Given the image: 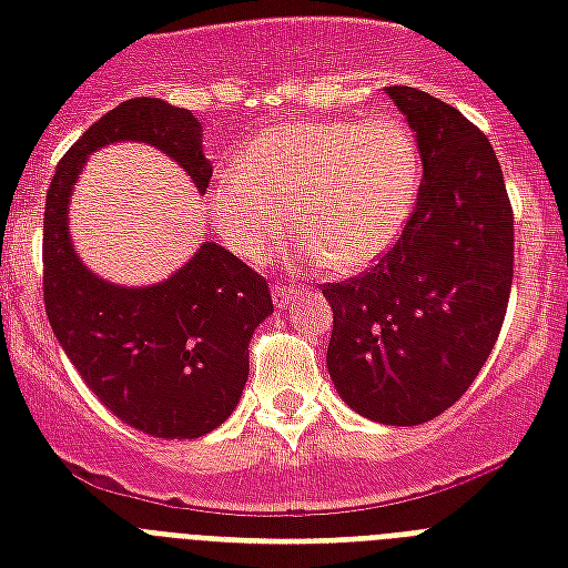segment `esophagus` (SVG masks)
<instances>
[{
    "label": "esophagus",
    "mask_w": 568,
    "mask_h": 568,
    "mask_svg": "<svg viewBox=\"0 0 568 568\" xmlns=\"http://www.w3.org/2000/svg\"><path fill=\"white\" fill-rule=\"evenodd\" d=\"M297 297H301V288H294V285H276L274 288L276 310H288Z\"/></svg>",
    "instance_id": "1"
}]
</instances>
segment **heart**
<instances>
[{
	"instance_id": "obj_1",
	"label": "heart",
	"mask_w": 568,
	"mask_h": 568,
	"mask_svg": "<svg viewBox=\"0 0 568 568\" xmlns=\"http://www.w3.org/2000/svg\"><path fill=\"white\" fill-rule=\"evenodd\" d=\"M418 189L422 146L400 118L285 120L214 176L209 212L223 244L247 262H265L294 223L297 265L356 274L395 247Z\"/></svg>"
}]
</instances>
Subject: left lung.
Returning a JSON list of instances; mask_svg holds the SVG:
<instances>
[{
	"instance_id": "left-lung-1",
	"label": "left lung",
	"mask_w": 568,
	"mask_h": 568,
	"mask_svg": "<svg viewBox=\"0 0 568 568\" xmlns=\"http://www.w3.org/2000/svg\"><path fill=\"white\" fill-rule=\"evenodd\" d=\"M422 146V189L395 247L321 288L333 306L327 368L354 413L413 427L475 383L513 285V209L493 144L454 105L386 88Z\"/></svg>"
}]
</instances>
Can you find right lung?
Masks as SVG:
<instances>
[{"label":"right lung","mask_w":568,"mask_h":568,"mask_svg":"<svg viewBox=\"0 0 568 568\" xmlns=\"http://www.w3.org/2000/svg\"><path fill=\"white\" fill-rule=\"evenodd\" d=\"M120 141L171 155L205 194L212 162L189 109L155 97L102 114L49 182L43 214V301L67 359L102 406L155 439H196L239 406L250 374L253 329L274 312L262 276L230 250L203 241L153 285H118L84 265L70 239V196L84 162Z\"/></svg>","instance_id":"right-lung-1"}]
</instances>
